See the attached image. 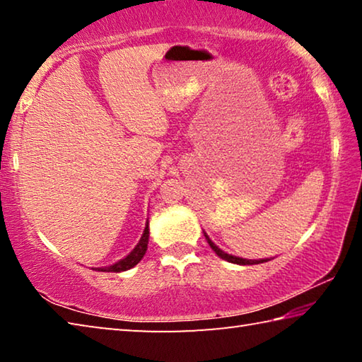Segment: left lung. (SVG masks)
Returning <instances> with one entry per match:
<instances>
[{
	"label": "left lung",
	"instance_id": "left-lung-1",
	"mask_svg": "<svg viewBox=\"0 0 362 362\" xmlns=\"http://www.w3.org/2000/svg\"><path fill=\"white\" fill-rule=\"evenodd\" d=\"M206 236V240H207V243H209V246L212 247V250L214 252H216L220 259H223V260H226V262H231V263H238V265H255V263H263V262H267V260H247V259H240V257H235V255H230V254H225L223 250H220L216 244H214L211 240H209V236L207 235H204Z\"/></svg>",
	"mask_w": 362,
	"mask_h": 362
}]
</instances>
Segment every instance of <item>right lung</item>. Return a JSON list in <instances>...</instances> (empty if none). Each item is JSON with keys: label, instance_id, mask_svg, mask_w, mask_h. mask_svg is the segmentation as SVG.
<instances>
[{"label": "right lung", "instance_id": "1", "mask_svg": "<svg viewBox=\"0 0 362 362\" xmlns=\"http://www.w3.org/2000/svg\"><path fill=\"white\" fill-rule=\"evenodd\" d=\"M148 225L145 226V231L142 238H140L139 244L136 246V249L132 250V252L126 257V259L119 260L118 263H115L112 267H105V268H99V272H115V273H119V272H126V269H129L132 267H136L137 263L144 259V255L146 252V246H148Z\"/></svg>", "mask_w": 362, "mask_h": 362}]
</instances>
